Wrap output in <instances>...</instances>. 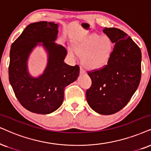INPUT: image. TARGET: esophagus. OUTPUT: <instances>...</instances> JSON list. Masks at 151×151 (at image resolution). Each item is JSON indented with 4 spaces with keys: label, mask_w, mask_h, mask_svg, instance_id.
I'll return each instance as SVG.
<instances>
[{
    "label": "esophagus",
    "mask_w": 151,
    "mask_h": 151,
    "mask_svg": "<svg viewBox=\"0 0 151 151\" xmlns=\"http://www.w3.org/2000/svg\"><path fill=\"white\" fill-rule=\"evenodd\" d=\"M86 73L85 70L83 69V68L82 66L80 67V74H84Z\"/></svg>",
    "instance_id": "obj_1"
}]
</instances>
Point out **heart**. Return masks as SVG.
<instances>
[{
	"mask_svg": "<svg viewBox=\"0 0 151 151\" xmlns=\"http://www.w3.org/2000/svg\"><path fill=\"white\" fill-rule=\"evenodd\" d=\"M114 44L107 36L92 33L76 42L74 49L70 48L73 58L83 55V63L89 69H98L107 64L113 52Z\"/></svg>",
	"mask_w": 151,
	"mask_h": 151,
	"instance_id": "obj_1",
	"label": "heart"
}]
</instances>
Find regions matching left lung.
Returning a JSON list of instances; mask_svg holds the SVG:
<instances>
[{"label":"left lung","instance_id":"8db88e82","mask_svg":"<svg viewBox=\"0 0 151 151\" xmlns=\"http://www.w3.org/2000/svg\"><path fill=\"white\" fill-rule=\"evenodd\" d=\"M103 32L115 45L105 66L88 72L92 85L86 96L95 111L110 115L121 110L137 91L142 75V52L123 30L104 28Z\"/></svg>","mask_w":151,"mask_h":151}]
</instances>
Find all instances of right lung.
I'll return each mask as SVG.
<instances>
[{"label": "right lung", "mask_w": 151, "mask_h": 151, "mask_svg": "<svg viewBox=\"0 0 151 151\" xmlns=\"http://www.w3.org/2000/svg\"><path fill=\"white\" fill-rule=\"evenodd\" d=\"M58 28L54 22L30 24L11 46L9 83L20 104L33 113L48 114L58 109L63 102L65 88L79 77V66L67 65L66 49L54 42ZM40 42L48 54V63L43 74L33 78L28 72L27 59Z\"/></svg>", "instance_id": "obj_1"}]
</instances>
